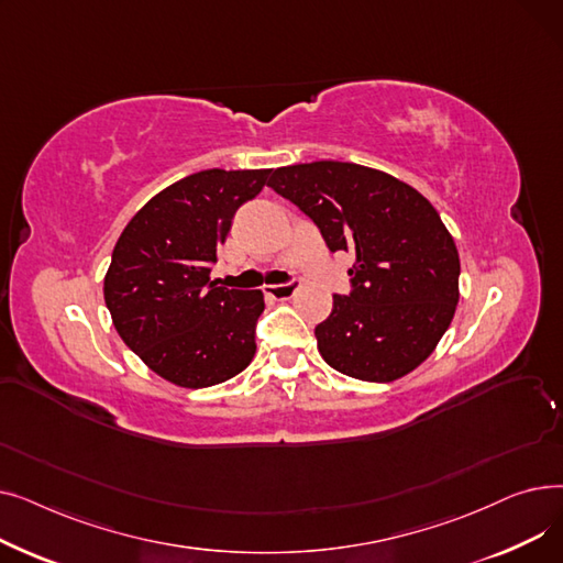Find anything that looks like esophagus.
Returning a JSON list of instances; mask_svg holds the SVG:
<instances>
[{"instance_id": "esophagus-1", "label": "esophagus", "mask_w": 563, "mask_h": 563, "mask_svg": "<svg viewBox=\"0 0 563 563\" xmlns=\"http://www.w3.org/2000/svg\"><path fill=\"white\" fill-rule=\"evenodd\" d=\"M297 280H289V283H283V285H266L264 287V294H269V297L278 299V301H287L294 297V291H297Z\"/></svg>"}]
</instances>
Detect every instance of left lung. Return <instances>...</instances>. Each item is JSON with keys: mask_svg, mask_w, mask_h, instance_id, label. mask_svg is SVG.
Masks as SVG:
<instances>
[{"mask_svg": "<svg viewBox=\"0 0 563 563\" xmlns=\"http://www.w3.org/2000/svg\"><path fill=\"white\" fill-rule=\"evenodd\" d=\"M269 187L356 257L351 294L314 329L333 369L390 383L422 365L459 303V251L435 207L397 177L349 162L280 166Z\"/></svg>", "mask_w": 563, "mask_h": 563, "instance_id": "1", "label": "left lung"}]
</instances>
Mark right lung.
<instances>
[{
  "label": "right lung",
  "mask_w": 563,
  "mask_h": 563,
  "mask_svg": "<svg viewBox=\"0 0 563 563\" xmlns=\"http://www.w3.org/2000/svg\"><path fill=\"white\" fill-rule=\"evenodd\" d=\"M272 168H210L147 200L125 225L104 276L113 327L136 356L180 388H210L249 367L260 289L210 280V264L240 207Z\"/></svg>",
  "instance_id": "add662e5"
}]
</instances>
